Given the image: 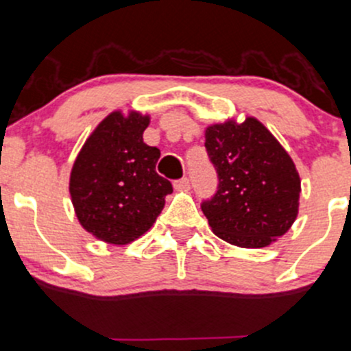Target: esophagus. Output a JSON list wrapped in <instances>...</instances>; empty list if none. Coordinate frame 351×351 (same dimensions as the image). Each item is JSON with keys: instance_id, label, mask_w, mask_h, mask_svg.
I'll return each mask as SVG.
<instances>
[{"instance_id": "1", "label": "esophagus", "mask_w": 351, "mask_h": 351, "mask_svg": "<svg viewBox=\"0 0 351 351\" xmlns=\"http://www.w3.org/2000/svg\"><path fill=\"white\" fill-rule=\"evenodd\" d=\"M190 185H191V182H190V178H188V176H183V178L176 180V182H175V188H178V190H188Z\"/></svg>"}]
</instances>
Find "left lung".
I'll return each instance as SVG.
<instances>
[{"label": "left lung", "mask_w": 351, "mask_h": 351, "mask_svg": "<svg viewBox=\"0 0 351 351\" xmlns=\"http://www.w3.org/2000/svg\"><path fill=\"white\" fill-rule=\"evenodd\" d=\"M205 149L217 171L202 210L220 239L245 249L269 245L296 220L301 182L278 139L254 117L210 126Z\"/></svg>", "instance_id": "8db88e82"}]
</instances>
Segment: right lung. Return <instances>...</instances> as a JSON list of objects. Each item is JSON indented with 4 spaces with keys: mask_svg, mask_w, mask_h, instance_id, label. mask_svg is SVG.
I'll use <instances>...</instances> for the list:
<instances>
[{
    "mask_svg": "<svg viewBox=\"0 0 351 351\" xmlns=\"http://www.w3.org/2000/svg\"><path fill=\"white\" fill-rule=\"evenodd\" d=\"M149 117L112 112L84 145L70 175L79 222L109 243L143 235L165 206L173 186L156 173L160 149L143 141Z\"/></svg>",
    "mask_w": 351,
    "mask_h": 351,
    "instance_id": "add662e5",
    "label": "right lung"
}]
</instances>
